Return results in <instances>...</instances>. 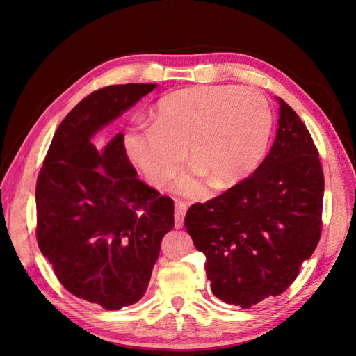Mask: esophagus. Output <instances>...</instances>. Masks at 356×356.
Listing matches in <instances>:
<instances>
[{"instance_id":"34e87169","label":"esophagus","mask_w":356,"mask_h":356,"mask_svg":"<svg viewBox=\"0 0 356 356\" xmlns=\"http://www.w3.org/2000/svg\"><path fill=\"white\" fill-rule=\"evenodd\" d=\"M187 213V205L183 201H178L175 205V228H183L184 225V216Z\"/></svg>"}]
</instances>
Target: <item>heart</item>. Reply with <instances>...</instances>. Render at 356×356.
Returning a JSON list of instances; mask_svg holds the SVG:
<instances>
[{"instance_id":"1","label":"heart","mask_w":356,"mask_h":356,"mask_svg":"<svg viewBox=\"0 0 356 356\" xmlns=\"http://www.w3.org/2000/svg\"><path fill=\"white\" fill-rule=\"evenodd\" d=\"M272 127V108L257 89L199 86L161 98L152 125L129 128L124 145L152 186L175 175L187 148L195 163L173 190L199 197L208 177L220 187L249 177L263 159Z\"/></svg>"}]
</instances>
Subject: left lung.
<instances>
[{"label":"left lung","mask_w":356,"mask_h":356,"mask_svg":"<svg viewBox=\"0 0 356 356\" xmlns=\"http://www.w3.org/2000/svg\"><path fill=\"white\" fill-rule=\"evenodd\" d=\"M276 101L278 131L263 163L220 196L193 204L184 219L207 258L213 294L241 308L287 290L322 234L325 179L317 148L296 111Z\"/></svg>","instance_id":"8db88e82"}]
</instances>
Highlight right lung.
<instances>
[{
    "label": "right lung",
    "instance_id": "1",
    "mask_svg": "<svg viewBox=\"0 0 356 356\" xmlns=\"http://www.w3.org/2000/svg\"><path fill=\"white\" fill-rule=\"evenodd\" d=\"M157 84L90 93L58 125L36 186L38 245L74 296L120 309L142 299L173 228V201L137 178L124 134L92 138Z\"/></svg>",
    "mask_w": 356,
    "mask_h": 356
}]
</instances>
